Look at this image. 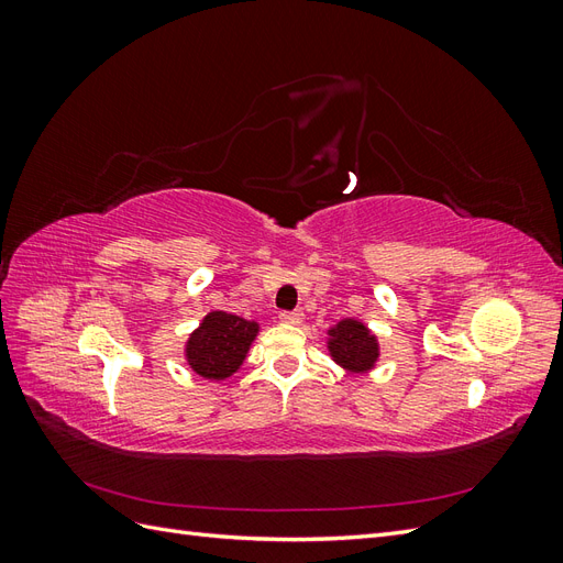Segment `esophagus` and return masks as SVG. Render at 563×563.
Returning a JSON list of instances; mask_svg holds the SVG:
<instances>
[{
    "instance_id": "esophagus-1",
    "label": "esophagus",
    "mask_w": 563,
    "mask_h": 563,
    "mask_svg": "<svg viewBox=\"0 0 563 563\" xmlns=\"http://www.w3.org/2000/svg\"><path fill=\"white\" fill-rule=\"evenodd\" d=\"M279 321H284V323H294V327H296V323H300V321H302V312H300V310H294V312H282V314H279Z\"/></svg>"
}]
</instances>
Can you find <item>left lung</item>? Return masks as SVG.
<instances>
[{"mask_svg":"<svg viewBox=\"0 0 563 563\" xmlns=\"http://www.w3.org/2000/svg\"><path fill=\"white\" fill-rule=\"evenodd\" d=\"M329 352L338 366L350 373H366L376 366L380 345L376 333L360 319H343L329 329Z\"/></svg>","mask_w":563,"mask_h":563,"instance_id":"8db88e82","label":"left lung"}]
</instances>
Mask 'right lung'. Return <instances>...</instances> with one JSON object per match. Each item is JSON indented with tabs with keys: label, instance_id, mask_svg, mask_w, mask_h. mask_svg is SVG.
I'll return each mask as SVG.
<instances>
[{
	"label": "right lung",
	"instance_id": "obj_1",
	"mask_svg": "<svg viewBox=\"0 0 563 563\" xmlns=\"http://www.w3.org/2000/svg\"><path fill=\"white\" fill-rule=\"evenodd\" d=\"M258 329V321L223 310L209 312L187 338L185 362L201 378L225 380L244 364Z\"/></svg>",
	"mask_w": 563,
	"mask_h": 563
}]
</instances>
